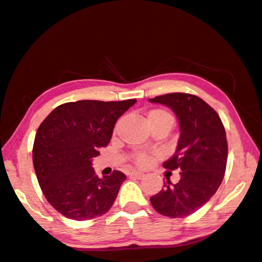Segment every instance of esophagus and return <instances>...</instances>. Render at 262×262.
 Wrapping results in <instances>:
<instances>
[{"label": "esophagus", "instance_id": "34e87169", "mask_svg": "<svg viewBox=\"0 0 262 262\" xmlns=\"http://www.w3.org/2000/svg\"><path fill=\"white\" fill-rule=\"evenodd\" d=\"M129 176L134 177V179L140 180V179H143V177H144V173L140 172V171H130V172H129Z\"/></svg>", "mask_w": 262, "mask_h": 262}]
</instances>
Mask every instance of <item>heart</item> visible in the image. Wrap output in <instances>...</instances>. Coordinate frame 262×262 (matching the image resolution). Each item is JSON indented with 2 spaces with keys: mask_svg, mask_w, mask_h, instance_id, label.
Segmentation results:
<instances>
[{
  "mask_svg": "<svg viewBox=\"0 0 262 262\" xmlns=\"http://www.w3.org/2000/svg\"><path fill=\"white\" fill-rule=\"evenodd\" d=\"M148 122L149 124H154V123H169L172 125L173 118L171 116L170 112H167L166 110H154L148 114ZM133 160L138 166H148L151 161V155L148 152H137L133 156Z\"/></svg>",
  "mask_w": 262,
  "mask_h": 262,
  "instance_id": "heart-1",
  "label": "heart"
}]
</instances>
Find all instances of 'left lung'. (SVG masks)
<instances>
[{
	"label": "left lung",
	"mask_w": 262,
	"mask_h": 262,
	"mask_svg": "<svg viewBox=\"0 0 262 262\" xmlns=\"http://www.w3.org/2000/svg\"><path fill=\"white\" fill-rule=\"evenodd\" d=\"M173 111L180 123L176 151L164 162L167 170H181L180 181L167 180L150 202L156 212L183 218L204 206L223 181L228 159L225 129L218 113L202 98L189 93H167L150 98Z\"/></svg>",
	"instance_id": "8db88e82"
}]
</instances>
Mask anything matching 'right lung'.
Listing matches in <instances>:
<instances>
[{
    "label": "right lung",
    "instance_id": "right-lung-1",
    "mask_svg": "<svg viewBox=\"0 0 262 262\" xmlns=\"http://www.w3.org/2000/svg\"><path fill=\"white\" fill-rule=\"evenodd\" d=\"M135 102H68L39 125L33 145L35 175L48 202L66 218L93 219L113 206L127 177L113 171L100 179L92 158L108 145L117 119Z\"/></svg>",
    "mask_w": 262,
    "mask_h": 262
}]
</instances>
